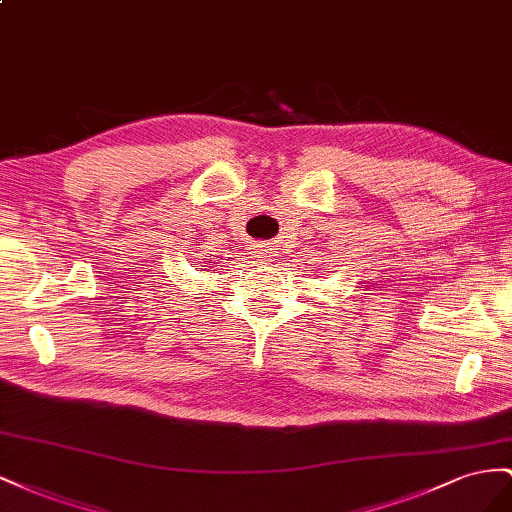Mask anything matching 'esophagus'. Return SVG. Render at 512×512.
I'll list each match as a JSON object with an SVG mask.
<instances>
[{
	"label": "esophagus",
	"mask_w": 512,
	"mask_h": 512,
	"mask_svg": "<svg viewBox=\"0 0 512 512\" xmlns=\"http://www.w3.org/2000/svg\"><path fill=\"white\" fill-rule=\"evenodd\" d=\"M253 253L259 264H270V261H274V248H270L268 244H257Z\"/></svg>",
	"instance_id": "esophagus-1"
}]
</instances>
